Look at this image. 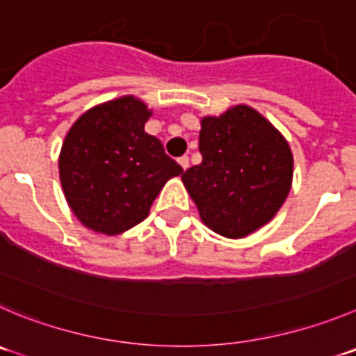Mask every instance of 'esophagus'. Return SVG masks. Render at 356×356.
Here are the masks:
<instances>
[{
  "mask_svg": "<svg viewBox=\"0 0 356 356\" xmlns=\"http://www.w3.org/2000/svg\"><path fill=\"white\" fill-rule=\"evenodd\" d=\"M178 164H180L181 168H184V169H187L188 165H191V161H188V157H187V155H184V157H180V159H178Z\"/></svg>",
  "mask_w": 356,
  "mask_h": 356,
  "instance_id": "esophagus-1",
  "label": "esophagus"
}]
</instances>
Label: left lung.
Returning a JSON list of instances; mask_svg holds the SVG:
<instances>
[{
  "instance_id": "obj_1",
  "label": "left lung",
  "mask_w": 356,
  "mask_h": 356,
  "mask_svg": "<svg viewBox=\"0 0 356 356\" xmlns=\"http://www.w3.org/2000/svg\"><path fill=\"white\" fill-rule=\"evenodd\" d=\"M199 152L202 162L181 180L211 231L239 239L273 220L292 187L293 157L267 118L246 104L204 117Z\"/></svg>"
}]
</instances>
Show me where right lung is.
<instances>
[{"mask_svg":"<svg viewBox=\"0 0 356 356\" xmlns=\"http://www.w3.org/2000/svg\"><path fill=\"white\" fill-rule=\"evenodd\" d=\"M152 111L124 96L90 108L71 125L59 155L64 195L94 232L122 234L143 222L165 181L184 172L161 140L145 133Z\"/></svg>","mask_w":356,"mask_h":356,"instance_id":"obj_1","label":"right lung"}]
</instances>
